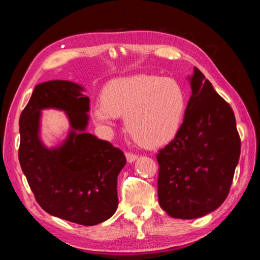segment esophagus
Listing matches in <instances>:
<instances>
[{
  "mask_svg": "<svg viewBox=\"0 0 260 260\" xmlns=\"http://www.w3.org/2000/svg\"><path fill=\"white\" fill-rule=\"evenodd\" d=\"M126 158H127V161H128V162H134L136 159H138V156H136L135 153L126 152Z\"/></svg>",
  "mask_w": 260,
  "mask_h": 260,
  "instance_id": "obj_1",
  "label": "esophagus"
}]
</instances>
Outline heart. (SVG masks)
I'll return each mask as SVG.
<instances>
[{
  "instance_id": "b5f03b06",
  "label": "heart",
  "mask_w": 260,
  "mask_h": 260,
  "mask_svg": "<svg viewBox=\"0 0 260 260\" xmlns=\"http://www.w3.org/2000/svg\"><path fill=\"white\" fill-rule=\"evenodd\" d=\"M184 110L186 96L177 81L138 74L109 82L91 113L99 125L108 128L116 125L118 117L125 116L132 138L144 147L156 148L175 138Z\"/></svg>"
}]
</instances>
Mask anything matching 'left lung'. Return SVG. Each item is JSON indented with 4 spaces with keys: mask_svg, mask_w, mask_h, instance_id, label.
Returning <instances> with one entry per match:
<instances>
[{
    "mask_svg": "<svg viewBox=\"0 0 260 260\" xmlns=\"http://www.w3.org/2000/svg\"><path fill=\"white\" fill-rule=\"evenodd\" d=\"M182 125L159 150L158 200L172 218L195 219L223 203L240 159L241 140L234 112L199 69Z\"/></svg>",
    "mask_w": 260,
    "mask_h": 260,
    "instance_id": "obj_1",
    "label": "left lung"
}]
</instances>
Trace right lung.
I'll list each match as a JSON object with an SVG mask.
<instances>
[{
  "mask_svg": "<svg viewBox=\"0 0 260 260\" xmlns=\"http://www.w3.org/2000/svg\"><path fill=\"white\" fill-rule=\"evenodd\" d=\"M85 88L50 80L34 88L19 118V162L35 200L54 217L83 226L111 218L118 208L117 178L126 164L121 150L87 133L89 98ZM64 111L69 134L56 147L42 142V109Z\"/></svg>",
  "mask_w": 260,
  "mask_h": 260,
  "instance_id": "right-lung-1",
  "label": "right lung"
}]
</instances>
